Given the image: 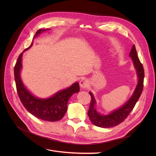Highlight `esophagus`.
<instances>
[{
    "mask_svg": "<svg viewBox=\"0 0 156 156\" xmlns=\"http://www.w3.org/2000/svg\"><path fill=\"white\" fill-rule=\"evenodd\" d=\"M89 85V83L87 80L82 79L80 81V86L81 89H85Z\"/></svg>",
    "mask_w": 156,
    "mask_h": 156,
    "instance_id": "1",
    "label": "esophagus"
}]
</instances>
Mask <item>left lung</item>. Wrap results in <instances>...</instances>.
Here are the masks:
<instances>
[{"instance_id":"8db88e82","label":"left lung","mask_w":156,"mask_h":156,"mask_svg":"<svg viewBox=\"0 0 156 156\" xmlns=\"http://www.w3.org/2000/svg\"><path fill=\"white\" fill-rule=\"evenodd\" d=\"M129 56L132 58L133 66L136 70L138 82L132 95L123 105H122L119 108L112 111L108 114H102L98 112L95 108L97 102L93 94L91 92H89L91 96L92 101L88 112V116L92 124L97 126L108 128L120 124L127 118L131 111L133 110L136 102L141 95L144 87V70L142 63L138 59L134 45L131 49Z\"/></svg>"}]
</instances>
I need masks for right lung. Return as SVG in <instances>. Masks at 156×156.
Here are the masks:
<instances>
[{
  "label": "right lung",
  "instance_id": "right-lung-1",
  "mask_svg": "<svg viewBox=\"0 0 156 156\" xmlns=\"http://www.w3.org/2000/svg\"><path fill=\"white\" fill-rule=\"evenodd\" d=\"M51 29H40L33 38V41L42 33ZM24 50L18 57L15 65L14 73L16 88L21 102L25 109L34 116L47 121H57L61 119L67 111L68 102L73 94L80 91L79 83L75 82L69 87L59 90L51 97L39 98L35 96L24 85L21 78L22 69V57L23 53L33 45Z\"/></svg>",
  "mask_w": 156,
  "mask_h": 156
}]
</instances>
